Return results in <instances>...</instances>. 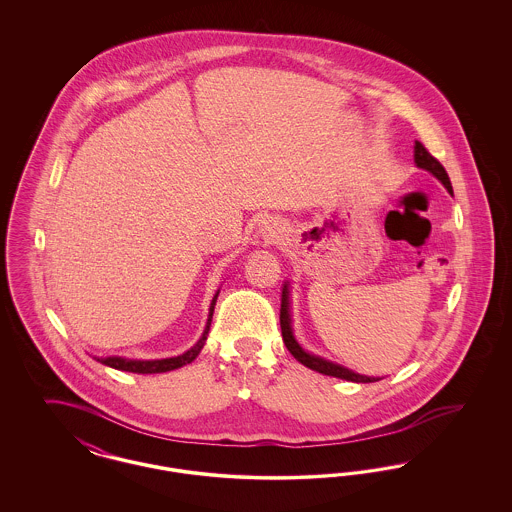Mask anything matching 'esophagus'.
Masks as SVG:
<instances>
[{"instance_id": "1", "label": "esophagus", "mask_w": 512, "mask_h": 512, "mask_svg": "<svg viewBox=\"0 0 512 512\" xmlns=\"http://www.w3.org/2000/svg\"><path fill=\"white\" fill-rule=\"evenodd\" d=\"M259 234L267 244H278L284 238V224L274 217H267L259 224Z\"/></svg>"}]
</instances>
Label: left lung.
Here are the masks:
<instances>
[{
  "mask_svg": "<svg viewBox=\"0 0 512 512\" xmlns=\"http://www.w3.org/2000/svg\"><path fill=\"white\" fill-rule=\"evenodd\" d=\"M414 165L422 171H428L430 174H434L438 178L439 182L445 186V190L449 194H453V186H451V180H449V174L443 169V165L439 163L438 159L434 155L428 153V149L422 146L420 142H414ZM280 328H282V338L284 343L288 347V351L292 353L293 357L301 363V365L311 368V370H317L320 374H326V376H334V378H341V380H349V382H357V384H368V382H378L382 378H374V376H365V374H359V372H353L345 366L338 365V363H332L324 357H318L313 355L309 351H305L299 341L295 340L293 336L292 328V301H290V282L284 284V290H282V307H280Z\"/></svg>",
  "mask_w": 512,
  "mask_h": 512,
  "instance_id": "8db88e82",
  "label": "left lung"
}]
</instances>
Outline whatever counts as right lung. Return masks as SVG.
<instances>
[{"instance_id": "right-lung-1", "label": "right lung", "mask_w": 512, "mask_h": 512, "mask_svg": "<svg viewBox=\"0 0 512 512\" xmlns=\"http://www.w3.org/2000/svg\"><path fill=\"white\" fill-rule=\"evenodd\" d=\"M219 292L220 290H217L213 301H211L209 317H207V324H205V330H203L201 338H199L194 347L188 349L186 353H182V355H178V357H169V359H155V361H138V359H124V357H94V359H96L98 363H101V365L111 366V368L124 370V372H136V374H159V372H169V370H174V368L190 365L195 357L199 355V351L203 349L205 340H207V334H209V328H211V320H213V311H215V305H217Z\"/></svg>"}]
</instances>
